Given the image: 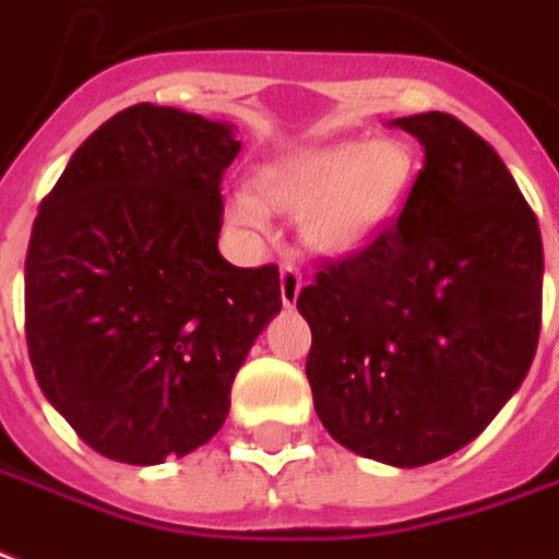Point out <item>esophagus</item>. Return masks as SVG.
Returning a JSON list of instances; mask_svg holds the SVG:
<instances>
[{"label": "esophagus", "mask_w": 559, "mask_h": 559, "mask_svg": "<svg viewBox=\"0 0 559 559\" xmlns=\"http://www.w3.org/2000/svg\"><path fill=\"white\" fill-rule=\"evenodd\" d=\"M301 293V272L293 263H281V301L284 308H293Z\"/></svg>", "instance_id": "1"}]
</instances>
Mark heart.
Returning a JSON list of instances; mask_svg holds the SVG:
<instances>
[{
    "label": "heart",
    "mask_w": 559,
    "mask_h": 559,
    "mask_svg": "<svg viewBox=\"0 0 559 559\" xmlns=\"http://www.w3.org/2000/svg\"><path fill=\"white\" fill-rule=\"evenodd\" d=\"M416 176V152L393 134L325 143L258 169L254 199L237 193L225 213L246 231H263V211L301 216V242L319 258L340 261L364 251L393 225Z\"/></svg>",
    "instance_id": "1"
}]
</instances>
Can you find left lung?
Returning a JSON list of instances; mask_svg holds the SVG:
<instances>
[{
  "label": "left lung",
  "mask_w": 559,
  "mask_h": 559,
  "mask_svg": "<svg viewBox=\"0 0 559 559\" xmlns=\"http://www.w3.org/2000/svg\"><path fill=\"white\" fill-rule=\"evenodd\" d=\"M425 164L393 231L298 296L313 407L360 457L416 468L475 440L539 340L543 237L504 160L460 119H393Z\"/></svg>",
  "instance_id": "obj_1"
}]
</instances>
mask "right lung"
Returning a JSON list of instances; mask_svg holds the SVG:
<instances>
[{
	"mask_svg": "<svg viewBox=\"0 0 559 559\" xmlns=\"http://www.w3.org/2000/svg\"><path fill=\"white\" fill-rule=\"evenodd\" d=\"M231 122L119 110L46 195L25 254L43 395L105 457L157 466L223 428L234 374L281 313L278 266L219 254Z\"/></svg>",
	"mask_w": 559,
	"mask_h": 559,
	"instance_id": "right-lung-1",
	"label": "right lung"
}]
</instances>
